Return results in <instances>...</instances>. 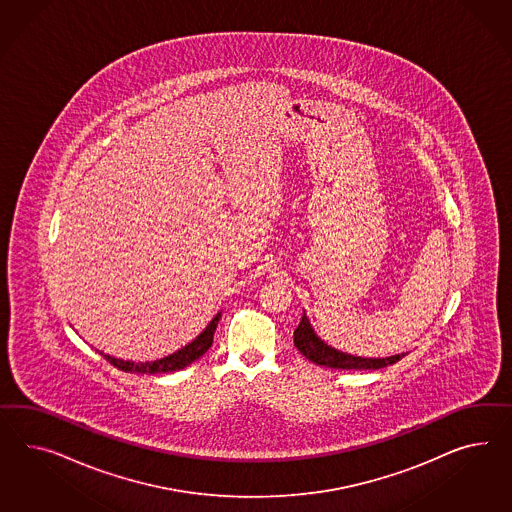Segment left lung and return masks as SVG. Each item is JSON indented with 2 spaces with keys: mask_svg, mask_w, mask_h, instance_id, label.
Here are the masks:
<instances>
[{
  "mask_svg": "<svg viewBox=\"0 0 512 512\" xmlns=\"http://www.w3.org/2000/svg\"><path fill=\"white\" fill-rule=\"evenodd\" d=\"M294 346L304 354L307 360L322 365V367L343 369V371H361V369L376 371V369L397 363L408 354V352L406 354L402 352V354L387 356V358H361V356H352V354L341 352L318 337L309 318L305 315V311L298 328L294 330Z\"/></svg>",
  "mask_w": 512,
  "mask_h": 512,
  "instance_id": "1",
  "label": "left lung"
}]
</instances>
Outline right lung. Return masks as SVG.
Segmentation results:
<instances>
[{"mask_svg": "<svg viewBox=\"0 0 512 512\" xmlns=\"http://www.w3.org/2000/svg\"><path fill=\"white\" fill-rule=\"evenodd\" d=\"M220 318L221 313H218L216 317L208 322L207 328L195 337L192 343L182 346L177 352L169 354L166 358H160V360L138 361V363H134V361L117 360V358H113L110 354H104V352H98V354H102L104 360L110 361L113 367H117V369H121V371H125V373H173V371H179V369L188 367L190 363L199 360V358L207 352L208 348L212 346V339H214V332H216V326H218Z\"/></svg>", "mask_w": 512, "mask_h": 512, "instance_id": "add662e5", "label": "right lung"}]
</instances>
